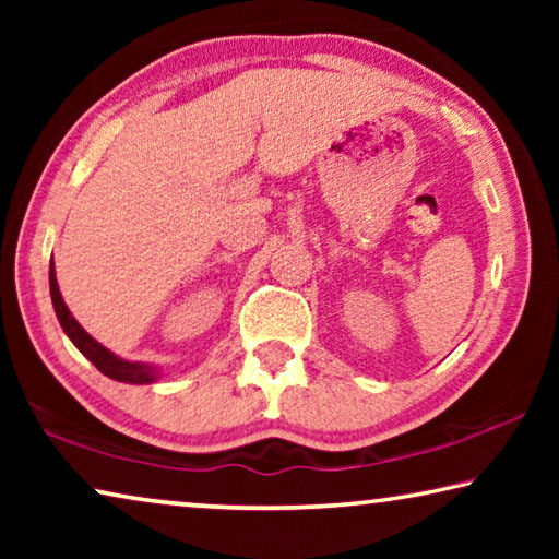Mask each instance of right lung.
Listing matches in <instances>:
<instances>
[{
    "instance_id": "add662e5",
    "label": "right lung",
    "mask_w": 559,
    "mask_h": 559,
    "mask_svg": "<svg viewBox=\"0 0 559 559\" xmlns=\"http://www.w3.org/2000/svg\"><path fill=\"white\" fill-rule=\"evenodd\" d=\"M49 286H51V300H53V310H56V318H59V323L63 328V333L71 337V343L81 349L83 355H86L93 365L98 367V370L110 377V380H118V382H128V384H150L157 380V370L150 365L143 362H128V359H120L118 355H112L110 349L103 347L98 340H93L86 330L79 325V320L71 316V310L66 308V302L61 298V290H59V283H56V271H53V261L49 266Z\"/></svg>"
}]
</instances>
